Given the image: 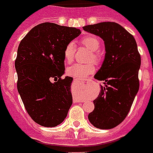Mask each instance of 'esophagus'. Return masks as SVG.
Listing matches in <instances>:
<instances>
[{
	"mask_svg": "<svg viewBox=\"0 0 153 153\" xmlns=\"http://www.w3.org/2000/svg\"><path fill=\"white\" fill-rule=\"evenodd\" d=\"M73 82H74V83H76V84H80V85H85L87 83L85 81L82 80V79H74V80H73ZM75 102H77V101H75Z\"/></svg>",
	"mask_w": 153,
	"mask_h": 153,
	"instance_id": "obj_1",
	"label": "esophagus"
}]
</instances>
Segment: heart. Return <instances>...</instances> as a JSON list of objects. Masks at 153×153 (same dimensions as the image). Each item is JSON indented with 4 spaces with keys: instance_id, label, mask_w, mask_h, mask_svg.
<instances>
[{
    "instance_id": "1",
    "label": "heart",
    "mask_w": 153,
    "mask_h": 153,
    "mask_svg": "<svg viewBox=\"0 0 153 153\" xmlns=\"http://www.w3.org/2000/svg\"><path fill=\"white\" fill-rule=\"evenodd\" d=\"M80 43L91 51V54L88 61H94L96 64H100L102 60V53L99 49L100 47V41L94 36H86L81 39ZM74 45L73 43L67 44L64 50V58L65 62L71 63L74 58ZM96 71V66L92 62L88 64H74L69 67L67 72L71 77L76 79H84L89 74H92Z\"/></svg>"
}]
</instances>
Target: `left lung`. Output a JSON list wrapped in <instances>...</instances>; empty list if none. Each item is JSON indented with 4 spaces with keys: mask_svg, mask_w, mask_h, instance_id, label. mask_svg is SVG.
Returning <instances> with one entry per match:
<instances>
[{
    "mask_svg": "<svg viewBox=\"0 0 153 153\" xmlns=\"http://www.w3.org/2000/svg\"><path fill=\"white\" fill-rule=\"evenodd\" d=\"M83 29L101 37L106 47L104 61L94 76L105 87L93 101L88 120L97 128L111 129L126 118L138 92L141 56L134 36L117 23L105 22Z\"/></svg>",
    "mask_w": 153,
    "mask_h": 153,
    "instance_id": "obj_1",
    "label": "left lung"
}]
</instances>
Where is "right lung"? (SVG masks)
<instances>
[{"instance_id": "1", "label": "right lung", "mask_w": 153, "mask_h": 153, "mask_svg": "<svg viewBox=\"0 0 153 153\" xmlns=\"http://www.w3.org/2000/svg\"><path fill=\"white\" fill-rule=\"evenodd\" d=\"M80 29L44 22L31 29L18 48L15 66L17 88L27 113L43 127H55L72 104V78L65 72L64 50Z\"/></svg>"}]
</instances>
